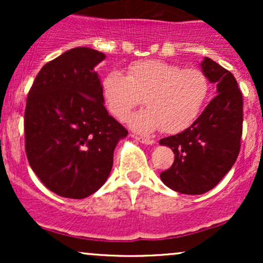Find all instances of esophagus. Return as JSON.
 <instances>
[{
  "mask_svg": "<svg viewBox=\"0 0 263 263\" xmlns=\"http://www.w3.org/2000/svg\"><path fill=\"white\" fill-rule=\"evenodd\" d=\"M136 140L137 141H140L141 143H143V144H155V140H152V138H148V137H143V136H136Z\"/></svg>",
  "mask_w": 263,
  "mask_h": 263,
  "instance_id": "obj_1",
  "label": "esophagus"
}]
</instances>
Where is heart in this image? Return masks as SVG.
<instances>
[{"mask_svg": "<svg viewBox=\"0 0 263 263\" xmlns=\"http://www.w3.org/2000/svg\"><path fill=\"white\" fill-rule=\"evenodd\" d=\"M209 92V79L201 70L157 59L132 63L126 75L112 70L101 81L102 100L117 120H125L143 98L147 108L127 119L138 132L161 127L165 134H177L188 128L203 110Z\"/></svg>", "mask_w": 263, "mask_h": 263, "instance_id": "b5f03b06", "label": "heart"}]
</instances>
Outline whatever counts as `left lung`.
Wrapping results in <instances>:
<instances>
[{
  "label": "left lung",
  "instance_id": "obj_1",
  "mask_svg": "<svg viewBox=\"0 0 263 263\" xmlns=\"http://www.w3.org/2000/svg\"><path fill=\"white\" fill-rule=\"evenodd\" d=\"M200 65L216 84L218 95L190 127L159 141L174 153L172 167L161 173L162 182L190 195L209 192L225 177L236 162L242 135V93L236 79L210 58Z\"/></svg>",
  "mask_w": 263,
  "mask_h": 263
}]
</instances>
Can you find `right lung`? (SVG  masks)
<instances>
[{
    "label": "right lung",
    "instance_id": "add662e5",
    "mask_svg": "<svg viewBox=\"0 0 263 263\" xmlns=\"http://www.w3.org/2000/svg\"><path fill=\"white\" fill-rule=\"evenodd\" d=\"M106 57L69 49L41 69L27 98L26 155L41 182L64 198L84 199L106 182L114 151L128 135L107 112L95 66Z\"/></svg>",
    "mask_w": 263,
    "mask_h": 263
}]
</instances>
